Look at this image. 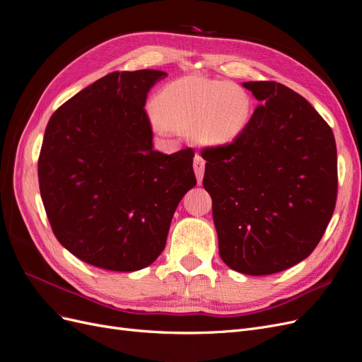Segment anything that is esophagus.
Listing matches in <instances>:
<instances>
[{
  "label": "esophagus",
  "instance_id": "1",
  "mask_svg": "<svg viewBox=\"0 0 362 362\" xmlns=\"http://www.w3.org/2000/svg\"><path fill=\"white\" fill-rule=\"evenodd\" d=\"M193 169H194L196 180H198V182L201 184V182H202V178H204V172H205V160H204L199 154L194 156Z\"/></svg>",
  "mask_w": 362,
  "mask_h": 362
}]
</instances>
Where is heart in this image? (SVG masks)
I'll return each instance as SVG.
<instances>
[{
	"label": "heart",
	"mask_w": 362,
	"mask_h": 362,
	"mask_svg": "<svg viewBox=\"0 0 362 362\" xmlns=\"http://www.w3.org/2000/svg\"><path fill=\"white\" fill-rule=\"evenodd\" d=\"M250 98L242 87L204 76L168 83L157 93L152 122L160 131H189L206 145H222L245 129Z\"/></svg>",
	"instance_id": "obj_1"
}]
</instances>
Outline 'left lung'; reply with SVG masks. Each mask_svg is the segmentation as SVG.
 <instances>
[{"label":"left lung","instance_id":"left-lung-1","mask_svg":"<svg viewBox=\"0 0 362 362\" xmlns=\"http://www.w3.org/2000/svg\"><path fill=\"white\" fill-rule=\"evenodd\" d=\"M243 87L261 103L233 144L206 148L218 254L245 275H272L308 257L337 202V146L315 108L276 81Z\"/></svg>","mask_w":362,"mask_h":362}]
</instances>
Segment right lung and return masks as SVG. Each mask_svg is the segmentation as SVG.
<instances>
[{
    "mask_svg": "<svg viewBox=\"0 0 362 362\" xmlns=\"http://www.w3.org/2000/svg\"><path fill=\"white\" fill-rule=\"evenodd\" d=\"M168 74L112 72L49 119L37 163L54 235L95 267L134 272L166 246L175 210L196 185L192 149L152 148L148 92Z\"/></svg>",
    "mask_w": 362,
    "mask_h": 362,
    "instance_id": "obj_1",
    "label": "right lung"
}]
</instances>
